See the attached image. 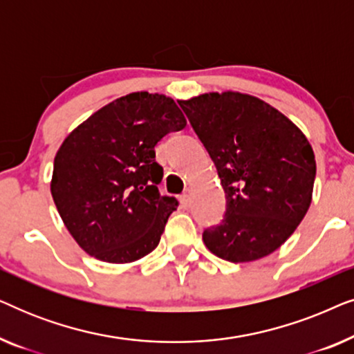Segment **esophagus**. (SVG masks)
<instances>
[{
    "label": "esophagus",
    "instance_id": "1",
    "mask_svg": "<svg viewBox=\"0 0 354 354\" xmlns=\"http://www.w3.org/2000/svg\"><path fill=\"white\" fill-rule=\"evenodd\" d=\"M180 203H182V206H183V207H188V206H190V203H192L190 192H185V193H183V195L180 196Z\"/></svg>",
    "mask_w": 354,
    "mask_h": 354
}]
</instances>
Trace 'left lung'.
I'll return each mask as SVG.
<instances>
[{
    "label": "left lung",
    "mask_w": 354,
    "mask_h": 354,
    "mask_svg": "<svg viewBox=\"0 0 354 354\" xmlns=\"http://www.w3.org/2000/svg\"><path fill=\"white\" fill-rule=\"evenodd\" d=\"M216 164L225 214L203 232L230 263L264 258L285 243L311 205L316 159L304 133L263 100L239 91L178 101Z\"/></svg>",
    "instance_id": "obj_1"
}]
</instances>
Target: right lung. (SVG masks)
<instances>
[{
    "instance_id": "add662e5",
    "label": "right lung",
    "mask_w": 354,
    "mask_h": 354,
    "mask_svg": "<svg viewBox=\"0 0 354 354\" xmlns=\"http://www.w3.org/2000/svg\"><path fill=\"white\" fill-rule=\"evenodd\" d=\"M185 125L172 98L137 91L67 135L55 158L51 195L85 253L124 264L156 248L178 201L158 190L162 167L154 147Z\"/></svg>"
}]
</instances>
